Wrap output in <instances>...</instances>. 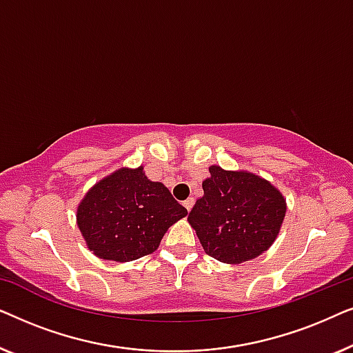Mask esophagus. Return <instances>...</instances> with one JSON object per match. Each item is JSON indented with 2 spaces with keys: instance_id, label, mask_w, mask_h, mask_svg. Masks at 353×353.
Instances as JSON below:
<instances>
[{
  "instance_id": "34e87169",
  "label": "esophagus",
  "mask_w": 353,
  "mask_h": 353,
  "mask_svg": "<svg viewBox=\"0 0 353 353\" xmlns=\"http://www.w3.org/2000/svg\"><path fill=\"white\" fill-rule=\"evenodd\" d=\"M183 205L186 207V210H191L192 205H194V199H192V197H188V199L183 202Z\"/></svg>"
}]
</instances>
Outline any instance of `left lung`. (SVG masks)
<instances>
[{
	"instance_id": "1",
	"label": "left lung",
	"mask_w": 353,
	"mask_h": 353,
	"mask_svg": "<svg viewBox=\"0 0 353 353\" xmlns=\"http://www.w3.org/2000/svg\"><path fill=\"white\" fill-rule=\"evenodd\" d=\"M204 196L188 221L205 254L223 263H243L274 243L286 215V199L272 183L249 172L209 168Z\"/></svg>"
}]
</instances>
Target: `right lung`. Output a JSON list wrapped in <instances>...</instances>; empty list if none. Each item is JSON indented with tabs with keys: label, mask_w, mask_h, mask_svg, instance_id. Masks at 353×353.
<instances>
[{
	"label": "right lung",
	"mask_w": 353,
	"mask_h": 353,
	"mask_svg": "<svg viewBox=\"0 0 353 353\" xmlns=\"http://www.w3.org/2000/svg\"><path fill=\"white\" fill-rule=\"evenodd\" d=\"M186 215L172 192L138 167L96 183L77 209V223L96 257L130 262L152 254L165 231Z\"/></svg>",
	"instance_id": "add662e5"
}]
</instances>
